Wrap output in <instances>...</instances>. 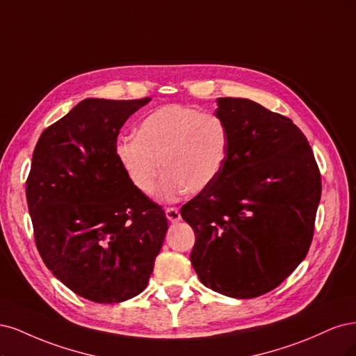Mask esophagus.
I'll return each mask as SVG.
<instances>
[{
  "mask_svg": "<svg viewBox=\"0 0 356 356\" xmlns=\"http://www.w3.org/2000/svg\"><path fill=\"white\" fill-rule=\"evenodd\" d=\"M165 216H167V219H168L170 222H173V223H176V222H179V220L181 219L180 211H179V209H176V207H168V209H165Z\"/></svg>",
  "mask_w": 356,
  "mask_h": 356,
  "instance_id": "obj_1",
  "label": "esophagus"
}]
</instances>
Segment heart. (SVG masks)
Instances as JSON below:
<instances>
[{
	"label": "heart",
	"mask_w": 356,
	"mask_h": 356,
	"mask_svg": "<svg viewBox=\"0 0 356 356\" xmlns=\"http://www.w3.org/2000/svg\"><path fill=\"white\" fill-rule=\"evenodd\" d=\"M229 146L225 122L214 113L181 105H164L140 122L137 136L121 137L115 154L131 185L152 193L165 171L159 195L175 201L200 193L220 176Z\"/></svg>",
	"instance_id": "heart-1"
}]
</instances>
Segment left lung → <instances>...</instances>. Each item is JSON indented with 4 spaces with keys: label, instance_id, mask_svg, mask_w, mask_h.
Wrapping results in <instances>:
<instances>
[{
    "label": "left lung",
    "instance_id": "8db88e82",
    "mask_svg": "<svg viewBox=\"0 0 356 356\" xmlns=\"http://www.w3.org/2000/svg\"><path fill=\"white\" fill-rule=\"evenodd\" d=\"M217 105L229 134L223 170L180 214L195 232L191 263L200 281L253 299L277 289L306 257L321 175L290 118L248 99L219 97Z\"/></svg>",
    "mask_w": 356,
    "mask_h": 356
}]
</instances>
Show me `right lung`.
Returning a JSON list of instances; mask_svg holds the SVG:
<instances>
[{"label": "right lung", "instance_id": "right-lung-1", "mask_svg": "<svg viewBox=\"0 0 356 356\" xmlns=\"http://www.w3.org/2000/svg\"><path fill=\"white\" fill-rule=\"evenodd\" d=\"M149 97L86 99L45 129L26 200L40 256L54 277L96 303L142 293L168 229L161 205L122 170L117 137Z\"/></svg>", "mask_w": 356, "mask_h": 356}]
</instances>
